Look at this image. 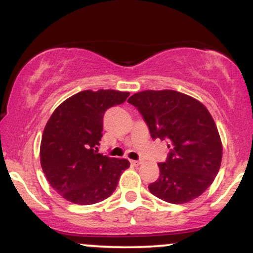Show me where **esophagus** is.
I'll use <instances>...</instances> for the list:
<instances>
[{
  "instance_id": "1",
  "label": "esophagus",
  "mask_w": 253,
  "mask_h": 253,
  "mask_svg": "<svg viewBox=\"0 0 253 253\" xmlns=\"http://www.w3.org/2000/svg\"><path fill=\"white\" fill-rule=\"evenodd\" d=\"M143 162L141 161H130V164L132 165H135V167H138V165H140Z\"/></svg>"
}]
</instances>
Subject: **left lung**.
I'll list each match as a JSON object with an SVG mask.
<instances>
[{"mask_svg": "<svg viewBox=\"0 0 253 253\" xmlns=\"http://www.w3.org/2000/svg\"><path fill=\"white\" fill-rule=\"evenodd\" d=\"M128 102L136 107L152 139H167L171 151L159 163L149 189L158 199L182 205L213 183L221 165L222 144L211 113L196 98L175 90H144Z\"/></svg>", "mask_w": 253, "mask_h": 253, "instance_id": "left-lung-1", "label": "left lung"}]
</instances>
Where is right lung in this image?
Wrapping results in <instances>:
<instances>
[{
	"instance_id": "right-lung-1",
	"label": "right lung",
	"mask_w": 253,
	"mask_h": 253,
	"mask_svg": "<svg viewBox=\"0 0 253 253\" xmlns=\"http://www.w3.org/2000/svg\"><path fill=\"white\" fill-rule=\"evenodd\" d=\"M128 91L84 90L64 101L52 113L40 144V164L51 187L76 205H92L117 188L127 159L98 153L103 115L121 104Z\"/></svg>"
}]
</instances>
